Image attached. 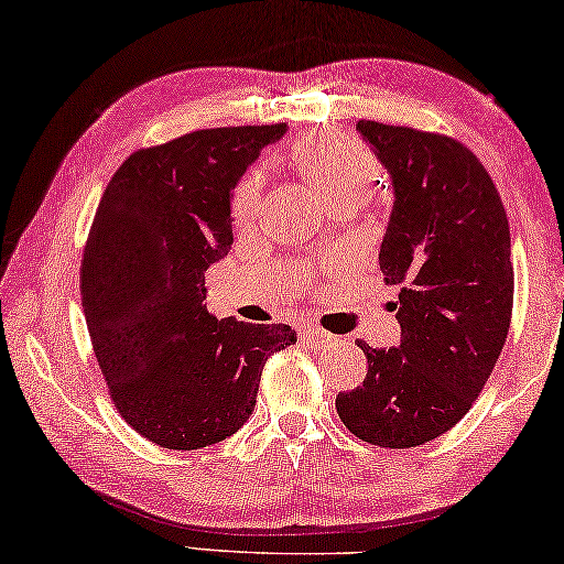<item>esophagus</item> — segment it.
<instances>
[{
    "instance_id": "esophagus-1",
    "label": "esophagus",
    "mask_w": 564,
    "mask_h": 564,
    "mask_svg": "<svg viewBox=\"0 0 564 564\" xmlns=\"http://www.w3.org/2000/svg\"><path fill=\"white\" fill-rule=\"evenodd\" d=\"M332 339H337V337L329 335V332H325V329H319V327H304L302 329V343H307V345L322 347V345H329Z\"/></svg>"
}]
</instances>
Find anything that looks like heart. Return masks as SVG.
<instances>
[{
	"mask_svg": "<svg viewBox=\"0 0 564 564\" xmlns=\"http://www.w3.org/2000/svg\"><path fill=\"white\" fill-rule=\"evenodd\" d=\"M292 160L302 177L315 189L322 205L359 202L380 180V164L362 147L335 132L304 137L292 147ZM264 180L260 170H249L232 192V219L245 227L257 217L262 202Z\"/></svg>",
	"mask_w": 564,
	"mask_h": 564,
	"instance_id": "b5f03b06",
	"label": "heart"
}]
</instances>
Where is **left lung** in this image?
<instances>
[{"mask_svg": "<svg viewBox=\"0 0 564 564\" xmlns=\"http://www.w3.org/2000/svg\"><path fill=\"white\" fill-rule=\"evenodd\" d=\"M357 132L392 180L380 247L387 284H400L397 347L362 339V387L337 394L355 437L408 449L445 435L490 380L512 317L510 225L495 182L445 134L359 119Z\"/></svg>", "mask_w": 564, "mask_h": 564, "instance_id": "obj_1", "label": "left lung"}]
</instances>
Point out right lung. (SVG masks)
Instances as JSON below:
<instances>
[{
    "label": "right lung",
    "mask_w": 564,
    "mask_h": 564,
    "mask_svg": "<svg viewBox=\"0 0 564 564\" xmlns=\"http://www.w3.org/2000/svg\"><path fill=\"white\" fill-rule=\"evenodd\" d=\"M288 124L217 127L132 152L109 180L82 254L87 329L115 408L167 449L215 445L254 410L290 325L207 312L205 272L232 247L229 195Z\"/></svg>",
    "instance_id": "add662e5"
}]
</instances>
